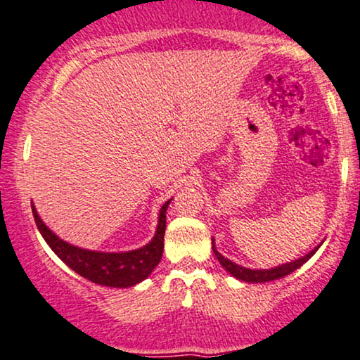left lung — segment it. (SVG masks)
<instances>
[{
	"label": "left lung",
	"instance_id": "obj_1",
	"mask_svg": "<svg viewBox=\"0 0 360 360\" xmlns=\"http://www.w3.org/2000/svg\"><path fill=\"white\" fill-rule=\"evenodd\" d=\"M319 247H321V245H317L316 248H314V250H310L307 255L302 257V259H297L294 262H288V264L278 265V267H275V269L254 270V269L242 267V265H237V264H233L232 260L225 259V257L221 255L220 252L215 248V242H214V238H212V248H214V254H215L217 259H219V262L221 264V267L227 270V272L232 274L235 278H238V281H243V282H248V283L272 282V281H277V278L285 277V275L292 274V272H294V270H297L299 267H302L305 262H307L310 257L316 254Z\"/></svg>",
	"mask_w": 360,
	"mask_h": 360
}]
</instances>
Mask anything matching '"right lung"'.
<instances>
[{
  "label": "right lung",
  "mask_w": 360,
  "mask_h": 360,
  "mask_svg": "<svg viewBox=\"0 0 360 360\" xmlns=\"http://www.w3.org/2000/svg\"><path fill=\"white\" fill-rule=\"evenodd\" d=\"M168 205H170V200L163 203V207L160 208L158 227L152 242L146 243L145 247L136 248V250L117 252V254L115 252L110 254V252L86 250V248L75 247L72 243L61 240L43 224L34 205H31V208H33L34 221H37L39 233L43 235V238L51 247V250L70 269L82 275V277L88 278L90 282L98 283V285L125 288L145 281L152 274V270L157 267L158 262L162 260Z\"/></svg>",
  "instance_id": "1"
}]
</instances>
